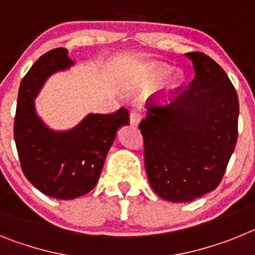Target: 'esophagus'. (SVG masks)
Returning a JSON list of instances; mask_svg holds the SVG:
<instances>
[{"mask_svg":"<svg viewBox=\"0 0 255 255\" xmlns=\"http://www.w3.org/2000/svg\"><path fill=\"white\" fill-rule=\"evenodd\" d=\"M141 120V115L136 111H132L130 114V125L131 126H138Z\"/></svg>","mask_w":255,"mask_h":255,"instance_id":"1","label":"esophagus"}]
</instances>
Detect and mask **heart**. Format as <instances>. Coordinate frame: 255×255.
I'll list each match as a JSON object with an SVG mask.
<instances>
[{
	"label": "heart",
	"instance_id": "b5f03b06",
	"mask_svg": "<svg viewBox=\"0 0 255 255\" xmlns=\"http://www.w3.org/2000/svg\"><path fill=\"white\" fill-rule=\"evenodd\" d=\"M167 75H168V69H164L163 67V69H159L158 71H157V79H158V80H162V79H164ZM181 84H182L181 74H175V75L171 76L170 80H168V88H170L171 91L177 89Z\"/></svg>",
	"mask_w": 255,
	"mask_h": 255
}]
</instances>
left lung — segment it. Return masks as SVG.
Returning <instances> with one entry per match:
<instances>
[{
  "instance_id": "8db88e82",
  "label": "left lung",
  "mask_w": 255,
  "mask_h": 255,
  "mask_svg": "<svg viewBox=\"0 0 255 255\" xmlns=\"http://www.w3.org/2000/svg\"><path fill=\"white\" fill-rule=\"evenodd\" d=\"M185 56L195 71L188 89L167 105H148L139 125L150 186L173 203L215 190L238 140L239 100L227 74L202 52Z\"/></svg>"
}]
</instances>
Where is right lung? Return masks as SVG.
<instances>
[{"mask_svg": "<svg viewBox=\"0 0 255 255\" xmlns=\"http://www.w3.org/2000/svg\"><path fill=\"white\" fill-rule=\"evenodd\" d=\"M66 48L40 56L21 80L17 96L13 138L21 170L43 194L75 199L96 186L117 130L129 125V112L89 114L75 128L55 131L35 111L34 100L52 74L73 66Z\"/></svg>", "mask_w": 255, "mask_h": 255, "instance_id": "right-lung-1", "label": "right lung"}]
</instances>
